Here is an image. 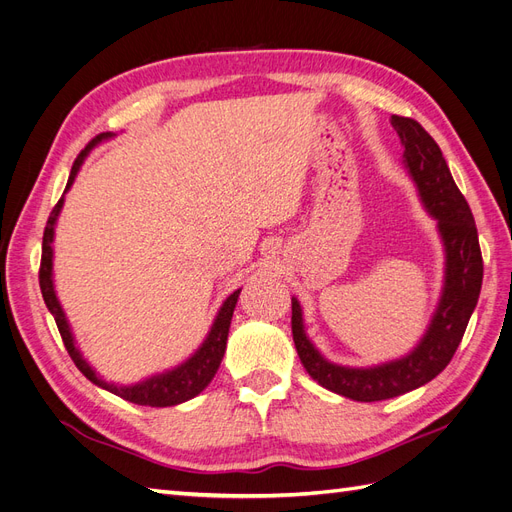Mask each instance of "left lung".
<instances>
[{"label": "left lung", "mask_w": 512, "mask_h": 512, "mask_svg": "<svg viewBox=\"0 0 512 512\" xmlns=\"http://www.w3.org/2000/svg\"><path fill=\"white\" fill-rule=\"evenodd\" d=\"M391 123L406 147L404 162L423 205L438 220L446 247V284L421 344L404 359L369 369L324 361L305 337L301 305L292 299V339L305 371L324 389L354 401L391 399L436 378L451 363L483 286V256L472 211L455 185L438 143L410 117L393 115Z\"/></svg>", "instance_id": "obj_1"}]
</instances>
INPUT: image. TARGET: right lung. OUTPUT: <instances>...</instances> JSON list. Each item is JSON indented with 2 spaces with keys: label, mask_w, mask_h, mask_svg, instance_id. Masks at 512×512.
Returning <instances> with one entry per match:
<instances>
[{
  "label": "right lung",
  "mask_w": 512,
  "mask_h": 512,
  "mask_svg": "<svg viewBox=\"0 0 512 512\" xmlns=\"http://www.w3.org/2000/svg\"><path fill=\"white\" fill-rule=\"evenodd\" d=\"M108 136H111L108 132L98 134L94 141H91L79 153V156H76V160L72 164V170H70L66 190L72 185L76 173H79V168H81L85 156L89 153V149L94 147L96 143H100L102 138H108ZM61 205H64V196L57 200V205L53 207L49 220H46L44 237H42V258H40L38 280H40V290H42L44 303H46V307H49V312L53 314V318L57 322L59 335H61V339H64V346H66V350L70 354V359L74 361V365L79 367V371L87 380H91L94 384L102 386V389L111 391V393L119 395L121 399L132 401V404H138V406L166 408V406L183 404V401L196 397L213 380L215 371H218V367L222 363V356L226 352V339H228L232 312H235V305H237V299H239V292L241 290H235L224 301L218 318H215V322H213L209 337L205 339V344L196 350V354L192 356V359H188V361H185L183 365H179L173 371H166V374L153 376V378H149L145 382H138L134 386L108 384V382H104L102 378L96 376V371L83 361L81 352L76 350L72 333H70V327H68V320L64 316V309H61V305H59V301L55 297V288H53V232H55V222H57V215L61 211Z\"/></svg>",
  "instance_id": "right-lung-1"
}]
</instances>
